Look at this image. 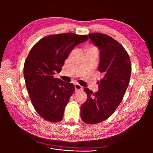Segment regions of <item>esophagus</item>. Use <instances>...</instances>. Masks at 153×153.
Segmentation results:
<instances>
[{
    "instance_id": "obj_1",
    "label": "esophagus",
    "mask_w": 153,
    "mask_h": 153,
    "mask_svg": "<svg viewBox=\"0 0 153 153\" xmlns=\"http://www.w3.org/2000/svg\"><path fill=\"white\" fill-rule=\"evenodd\" d=\"M75 92H76L79 91H82L83 89V87L80 85L76 84L75 85Z\"/></svg>"
}]
</instances>
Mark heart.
Returning <instances> with one entry per match:
<instances>
[{"instance_id": "obj_1", "label": "heart", "mask_w": 153, "mask_h": 153, "mask_svg": "<svg viewBox=\"0 0 153 153\" xmlns=\"http://www.w3.org/2000/svg\"><path fill=\"white\" fill-rule=\"evenodd\" d=\"M89 49H93V50H97L96 49V47H90Z\"/></svg>"}]
</instances>
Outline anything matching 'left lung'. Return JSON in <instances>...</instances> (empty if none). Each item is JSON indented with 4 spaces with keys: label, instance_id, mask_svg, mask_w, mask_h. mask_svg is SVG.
Returning <instances> with one entry per match:
<instances>
[{
    "label": "left lung",
    "instance_id": "8db88e82",
    "mask_svg": "<svg viewBox=\"0 0 153 153\" xmlns=\"http://www.w3.org/2000/svg\"><path fill=\"white\" fill-rule=\"evenodd\" d=\"M89 38L100 51L98 71L103 76L96 92L84 89L87 99L80 107V116L83 121L92 124L108 119L121 103L129 85L131 64L124 47L110 36L96 32Z\"/></svg>",
    "mask_w": 153,
    "mask_h": 153
}]
</instances>
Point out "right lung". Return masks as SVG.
Listing matches in <instances>:
<instances>
[{"label": "right lung", "instance_id": "right-lung-1", "mask_svg": "<svg viewBox=\"0 0 153 153\" xmlns=\"http://www.w3.org/2000/svg\"><path fill=\"white\" fill-rule=\"evenodd\" d=\"M88 39L86 35L64 33L46 36L30 50L24 64V75L31 102L48 121H62L64 109L75 85L54 75L61 71L71 50Z\"/></svg>", "mask_w": 153, "mask_h": 153}]
</instances>
